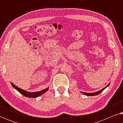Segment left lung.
I'll return each mask as SVG.
<instances>
[{
    "mask_svg": "<svg viewBox=\"0 0 123 123\" xmlns=\"http://www.w3.org/2000/svg\"><path fill=\"white\" fill-rule=\"evenodd\" d=\"M109 85H110V83L107 86H106L105 87H104V88H102V90H100V91H97V92H93V93H86V92H81L83 94V95H86V96H96V95H98L99 93H100L101 92H102V91H103L105 90V89L107 87H108L109 86Z\"/></svg>",
    "mask_w": 123,
    "mask_h": 123,
    "instance_id": "8db88e82",
    "label": "left lung"
}]
</instances>
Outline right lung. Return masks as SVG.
<instances>
[{"mask_svg": "<svg viewBox=\"0 0 123 123\" xmlns=\"http://www.w3.org/2000/svg\"><path fill=\"white\" fill-rule=\"evenodd\" d=\"M11 85H12L13 88L16 89V90H17L20 93H21L22 95L25 96V97H29V98H36V97H39L40 96L43 95V93H44L45 92H46L47 91L49 90V88H46V89H44V90H41V91H38V92H30L26 91H25L24 90H22V89H21L20 88H19V87H17L16 86L13 85L12 83H11Z\"/></svg>", "mask_w": 123, "mask_h": 123, "instance_id": "add662e5", "label": "right lung"}]
</instances>
